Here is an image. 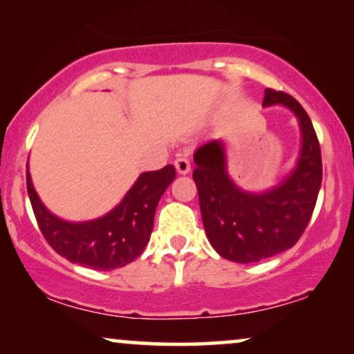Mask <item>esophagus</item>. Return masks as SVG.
Instances as JSON below:
<instances>
[{"label":"esophagus","instance_id":"obj_1","mask_svg":"<svg viewBox=\"0 0 354 354\" xmlns=\"http://www.w3.org/2000/svg\"><path fill=\"white\" fill-rule=\"evenodd\" d=\"M174 167H176L178 173L180 174H187L191 171V162L189 158L186 157H178L176 160H174Z\"/></svg>","mask_w":354,"mask_h":354}]
</instances>
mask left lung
Wrapping results in <instances>:
<instances>
[{
    "label": "left lung",
    "mask_w": 354,
    "mask_h": 354,
    "mask_svg": "<svg viewBox=\"0 0 354 354\" xmlns=\"http://www.w3.org/2000/svg\"><path fill=\"white\" fill-rule=\"evenodd\" d=\"M281 103L298 118L303 147L298 165L280 186L249 194L226 173L225 147L220 140L201 145L192 173L202 221L212 248L228 261L249 263L293 248L313 216L322 185V155L310 118L288 93L266 88L263 106Z\"/></svg>",
    "instance_id": "obj_1"
}]
</instances>
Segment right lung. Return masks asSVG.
<instances>
[{"label": "right lung", "mask_w": 354, "mask_h": 354, "mask_svg": "<svg viewBox=\"0 0 354 354\" xmlns=\"http://www.w3.org/2000/svg\"><path fill=\"white\" fill-rule=\"evenodd\" d=\"M176 176L173 165L139 176L120 204L97 220L71 223L50 214L41 204L27 171V192L46 243L69 262L113 270L138 259L147 246L160 197Z\"/></svg>", "instance_id": "1"}]
</instances>
